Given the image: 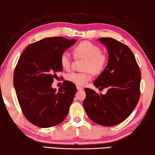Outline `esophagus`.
Here are the masks:
<instances>
[{
	"label": "esophagus",
	"mask_w": 155,
	"mask_h": 155,
	"mask_svg": "<svg viewBox=\"0 0 155 155\" xmlns=\"http://www.w3.org/2000/svg\"><path fill=\"white\" fill-rule=\"evenodd\" d=\"M76 89H77V90H79V91H81V90L83 89V88L79 87V86H77V87H76Z\"/></svg>",
	"instance_id": "1"
}]
</instances>
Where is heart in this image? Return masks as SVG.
Masks as SVG:
<instances>
[{"label":"heart","mask_w":155,"mask_h":155,"mask_svg":"<svg viewBox=\"0 0 155 155\" xmlns=\"http://www.w3.org/2000/svg\"><path fill=\"white\" fill-rule=\"evenodd\" d=\"M74 56L77 58H85L83 73L71 72L66 76V79L78 86H84L91 79V71L94 74L101 73L107 64V56L101 51V48L97 45L89 41H84L78 44L74 49ZM62 68L68 70L71 67V56L68 51L62 53L60 58Z\"/></svg>","instance_id":"b5f03b06"}]
</instances>
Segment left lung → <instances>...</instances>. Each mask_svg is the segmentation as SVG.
<instances>
[{"instance_id": "1", "label": "left lung", "mask_w": 155, "mask_h": 155, "mask_svg": "<svg viewBox=\"0 0 155 155\" xmlns=\"http://www.w3.org/2000/svg\"><path fill=\"white\" fill-rule=\"evenodd\" d=\"M98 40L107 47L108 64L94 82L96 87L108 88L99 94L86 88L83 105L89 119L97 124L112 127L132 114L140 97L141 72L130 48L112 38Z\"/></svg>"}]
</instances>
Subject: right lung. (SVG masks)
Here are the masks:
<instances>
[{
    "instance_id": "right-lung-1",
    "label": "right lung",
    "mask_w": 155,
    "mask_h": 155,
    "mask_svg": "<svg viewBox=\"0 0 155 155\" xmlns=\"http://www.w3.org/2000/svg\"><path fill=\"white\" fill-rule=\"evenodd\" d=\"M76 42L64 37L45 38L21 54L13 74V85L22 112L35 126L48 128L62 122L74 100L76 87L64 81L56 91L51 87L62 71V53Z\"/></svg>"
}]
</instances>
